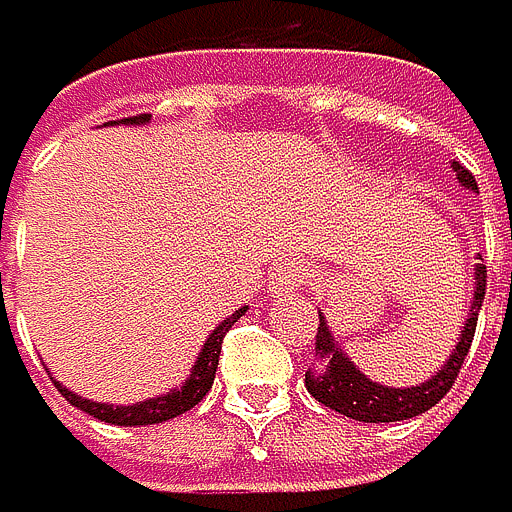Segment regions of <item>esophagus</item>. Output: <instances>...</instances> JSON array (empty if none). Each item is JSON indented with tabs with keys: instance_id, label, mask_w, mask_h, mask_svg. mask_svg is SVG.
Wrapping results in <instances>:
<instances>
[{
	"instance_id": "esophagus-1",
	"label": "esophagus",
	"mask_w": 512,
	"mask_h": 512,
	"mask_svg": "<svg viewBox=\"0 0 512 512\" xmlns=\"http://www.w3.org/2000/svg\"><path fill=\"white\" fill-rule=\"evenodd\" d=\"M309 277V267L302 258H280L274 264V270H270V296H293L302 283H306Z\"/></svg>"
}]
</instances>
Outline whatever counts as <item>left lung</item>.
<instances>
[{
	"mask_svg": "<svg viewBox=\"0 0 512 512\" xmlns=\"http://www.w3.org/2000/svg\"><path fill=\"white\" fill-rule=\"evenodd\" d=\"M452 171H456V178L465 191H478L472 171H465L459 162H452ZM484 277H488L484 264H475L472 302H468L465 325L459 331V341L452 347L449 360L436 369L430 379H424L420 385H408V389H395V385H382L369 379L363 369L347 357L344 347L334 341L325 312H318L321 321L315 334V366L306 373L309 395L337 414L360 420V424H392V420H408V417L430 411L436 401L452 389V382H456L459 369L468 357V347H472L475 325H478V309L484 299Z\"/></svg>",
	"mask_w": 512,
	"mask_h": 512,
	"instance_id": "left-lung-1",
	"label": "left lung"
}]
</instances>
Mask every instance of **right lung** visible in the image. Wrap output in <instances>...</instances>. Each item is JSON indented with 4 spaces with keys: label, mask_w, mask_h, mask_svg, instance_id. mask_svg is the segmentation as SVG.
<instances>
[{
    "label": "right lung",
    "mask_w": 512,
    "mask_h": 512,
    "mask_svg": "<svg viewBox=\"0 0 512 512\" xmlns=\"http://www.w3.org/2000/svg\"><path fill=\"white\" fill-rule=\"evenodd\" d=\"M152 117L149 114H139V117H127V120H111L114 123H127V127H146ZM248 312V306L235 309L229 318H222L219 325L206 334V344L200 347L197 360L191 366V376H187L181 385H175L171 392L165 395H155V398H143L136 401V405H104V401H95V398H82L76 395L72 389H66L63 382H56V389H60L66 395L69 405H76L79 411L92 414L98 420H104V424H114V427H146V424H165V420L178 417L184 411H191L194 405H200V401L206 398V392L213 389V379H216V366H219V350H222V337H226V331L235 325L238 318H242Z\"/></svg>",
    "instance_id": "right-lung-1"
}]
</instances>
